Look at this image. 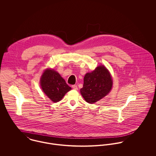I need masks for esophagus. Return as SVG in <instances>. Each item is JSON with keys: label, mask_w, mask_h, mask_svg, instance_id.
Segmentation results:
<instances>
[{"label": "esophagus", "mask_w": 156, "mask_h": 156, "mask_svg": "<svg viewBox=\"0 0 156 156\" xmlns=\"http://www.w3.org/2000/svg\"><path fill=\"white\" fill-rule=\"evenodd\" d=\"M72 88L75 90H77V85H72Z\"/></svg>", "instance_id": "esophagus-1"}]
</instances>
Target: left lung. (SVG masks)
<instances>
[{"label":"left lung","mask_w":156,"mask_h":156,"mask_svg":"<svg viewBox=\"0 0 156 156\" xmlns=\"http://www.w3.org/2000/svg\"><path fill=\"white\" fill-rule=\"evenodd\" d=\"M80 93L85 101L93 104L107 95L111 90L113 80L108 69L103 65L97 67L84 77Z\"/></svg>","instance_id":"1"}]
</instances>
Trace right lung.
<instances>
[{
	"label": "right lung",
	"mask_w": 156,
	"mask_h": 156,
	"mask_svg": "<svg viewBox=\"0 0 156 156\" xmlns=\"http://www.w3.org/2000/svg\"><path fill=\"white\" fill-rule=\"evenodd\" d=\"M40 85L45 94L53 102L62 100L71 89L61 75L53 69H46L40 79Z\"/></svg>",
	"instance_id": "add662e5"
}]
</instances>
